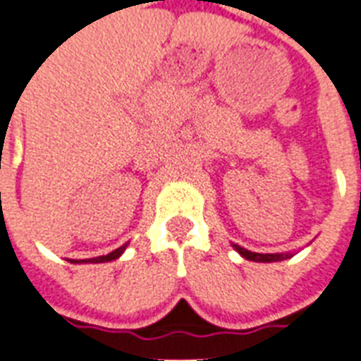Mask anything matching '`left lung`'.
<instances>
[{
	"instance_id": "1",
	"label": "left lung",
	"mask_w": 361,
	"mask_h": 361,
	"mask_svg": "<svg viewBox=\"0 0 361 361\" xmlns=\"http://www.w3.org/2000/svg\"><path fill=\"white\" fill-rule=\"evenodd\" d=\"M232 247L240 252L241 257L247 258V260H251V262H281V260H286V258L292 257V252H252L247 251L243 247L236 245V243H232Z\"/></svg>"
}]
</instances>
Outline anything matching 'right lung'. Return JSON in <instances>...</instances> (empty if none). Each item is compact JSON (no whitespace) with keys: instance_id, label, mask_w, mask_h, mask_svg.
I'll use <instances>...</instances> for the list:
<instances>
[{"instance_id":"right-lung-1","label":"right lung","mask_w":361,"mask_h":361,"mask_svg":"<svg viewBox=\"0 0 361 361\" xmlns=\"http://www.w3.org/2000/svg\"><path fill=\"white\" fill-rule=\"evenodd\" d=\"M127 249V243L121 247H118L116 251L109 252V255H103V257H97V258H84V260H69L73 264H101V262H112L116 258H120L123 255V251Z\"/></svg>"}]
</instances>
